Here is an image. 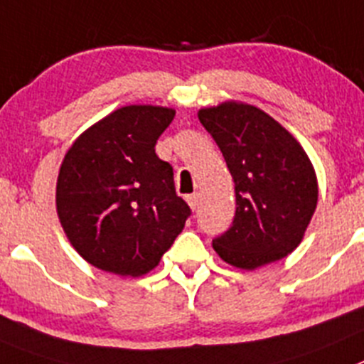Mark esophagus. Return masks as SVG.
<instances>
[{
    "instance_id": "esophagus-1",
    "label": "esophagus",
    "mask_w": 364,
    "mask_h": 364,
    "mask_svg": "<svg viewBox=\"0 0 364 364\" xmlns=\"http://www.w3.org/2000/svg\"><path fill=\"white\" fill-rule=\"evenodd\" d=\"M198 201H199V194L186 196V203H188V206L192 208V210H196V208H198Z\"/></svg>"
}]
</instances>
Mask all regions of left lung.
<instances>
[{"label":"left lung","instance_id":"1","mask_svg":"<svg viewBox=\"0 0 364 364\" xmlns=\"http://www.w3.org/2000/svg\"><path fill=\"white\" fill-rule=\"evenodd\" d=\"M235 185L232 227L212 241L228 264L254 270L294 252L316 212L317 178L296 137L254 105L225 101L198 112Z\"/></svg>","mask_w":364,"mask_h":364}]
</instances>
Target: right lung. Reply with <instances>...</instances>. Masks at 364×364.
<instances>
[{"instance_id": "obj_1", "label": "right lung", "mask_w": 364, "mask_h": 364, "mask_svg": "<svg viewBox=\"0 0 364 364\" xmlns=\"http://www.w3.org/2000/svg\"><path fill=\"white\" fill-rule=\"evenodd\" d=\"M174 109L129 105L85 130L65 154L55 208L77 254L105 272L139 277L161 261L190 208L156 143Z\"/></svg>"}]
</instances>
